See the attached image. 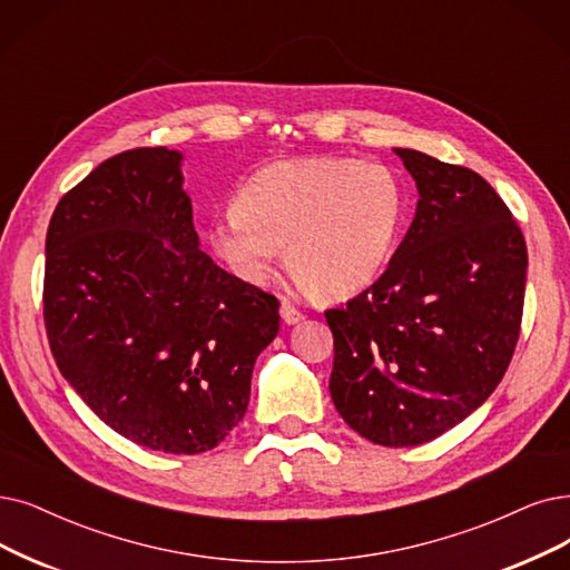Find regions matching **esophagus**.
I'll return each instance as SVG.
<instances>
[{
  "label": "esophagus",
  "instance_id": "34e87169",
  "mask_svg": "<svg viewBox=\"0 0 570 570\" xmlns=\"http://www.w3.org/2000/svg\"><path fill=\"white\" fill-rule=\"evenodd\" d=\"M281 317H283V321H285L287 325H294V323L304 321V313H302L299 308H294L289 302H283V304H281Z\"/></svg>",
  "mask_w": 570,
  "mask_h": 570
}]
</instances>
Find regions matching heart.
I'll list each match as a JSON object with an SVG mask.
<instances>
[{"label":"heart","instance_id":"heart-1","mask_svg":"<svg viewBox=\"0 0 570 570\" xmlns=\"http://www.w3.org/2000/svg\"><path fill=\"white\" fill-rule=\"evenodd\" d=\"M402 215L404 191L389 166L313 156L249 175L208 240L245 285H264L283 247L287 271L308 294L344 299L389 264Z\"/></svg>","mask_w":570,"mask_h":570}]
</instances>
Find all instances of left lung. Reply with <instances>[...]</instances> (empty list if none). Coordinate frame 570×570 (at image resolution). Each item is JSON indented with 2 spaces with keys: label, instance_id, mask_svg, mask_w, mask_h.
Here are the masks:
<instances>
[{
  "label": "left lung",
  "instance_id": "8db88e82",
  "mask_svg": "<svg viewBox=\"0 0 570 570\" xmlns=\"http://www.w3.org/2000/svg\"><path fill=\"white\" fill-rule=\"evenodd\" d=\"M395 154L416 179V217L381 278L325 317L336 412L364 440L397 449L440 438L505 376L529 255L482 175L416 149Z\"/></svg>",
  "mask_w": 570,
  "mask_h": 570
}]
</instances>
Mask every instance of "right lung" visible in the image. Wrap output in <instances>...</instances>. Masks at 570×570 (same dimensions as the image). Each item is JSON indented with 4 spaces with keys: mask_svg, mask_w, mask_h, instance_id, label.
Here are the masks:
<instances>
[{
    "mask_svg": "<svg viewBox=\"0 0 570 570\" xmlns=\"http://www.w3.org/2000/svg\"><path fill=\"white\" fill-rule=\"evenodd\" d=\"M179 161L166 147L130 149L58 200L43 325L60 374L100 421L191 456L243 421L281 304L198 249Z\"/></svg>",
    "mask_w": 570,
    "mask_h": 570,
    "instance_id": "1",
    "label": "right lung"
}]
</instances>
